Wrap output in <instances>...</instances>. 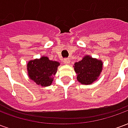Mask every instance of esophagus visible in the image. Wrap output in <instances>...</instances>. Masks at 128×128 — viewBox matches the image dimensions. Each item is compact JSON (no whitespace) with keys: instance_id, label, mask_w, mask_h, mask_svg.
<instances>
[{"instance_id":"obj_1","label":"esophagus","mask_w":128,"mask_h":128,"mask_svg":"<svg viewBox=\"0 0 128 128\" xmlns=\"http://www.w3.org/2000/svg\"><path fill=\"white\" fill-rule=\"evenodd\" d=\"M70 60L68 58H66V59H64V61H63V62H64V64H68L70 63Z\"/></svg>"}]
</instances>
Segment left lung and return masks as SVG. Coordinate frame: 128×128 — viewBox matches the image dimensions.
I'll list each match as a JSON object with an SVG mask.
<instances>
[{
	"instance_id": "obj_1",
	"label": "left lung",
	"mask_w": 128,
	"mask_h": 128,
	"mask_svg": "<svg viewBox=\"0 0 128 128\" xmlns=\"http://www.w3.org/2000/svg\"><path fill=\"white\" fill-rule=\"evenodd\" d=\"M101 60L86 56L75 64L74 69L78 74L77 79L82 84L88 85L97 80L102 70Z\"/></svg>"
}]
</instances>
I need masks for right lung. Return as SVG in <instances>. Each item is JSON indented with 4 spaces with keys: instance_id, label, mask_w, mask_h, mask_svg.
Wrapping results in <instances>:
<instances>
[{
    "instance_id": "add662e5",
    "label": "right lung",
    "mask_w": 128,
    "mask_h": 128,
    "mask_svg": "<svg viewBox=\"0 0 128 128\" xmlns=\"http://www.w3.org/2000/svg\"><path fill=\"white\" fill-rule=\"evenodd\" d=\"M60 63L51 61L47 57L31 60L27 64L29 78L38 85L48 86L53 82V76L58 70Z\"/></svg>"
}]
</instances>
